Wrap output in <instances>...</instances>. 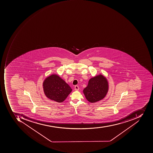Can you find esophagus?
<instances>
[{
  "mask_svg": "<svg viewBox=\"0 0 153 153\" xmlns=\"http://www.w3.org/2000/svg\"><path fill=\"white\" fill-rule=\"evenodd\" d=\"M79 87L78 85H75V88H74V90L75 91H79Z\"/></svg>",
  "mask_w": 153,
  "mask_h": 153,
  "instance_id": "obj_1",
  "label": "esophagus"
}]
</instances>
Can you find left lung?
<instances>
[{
    "mask_svg": "<svg viewBox=\"0 0 153 153\" xmlns=\"http://www.w3.org/2000/svg\"><path fill=\"white\" fill-rule=\"evenodd\" d=\"M108 91V83L102 74L96 75L89 79L83 93L89 102L94 103L103 99Z\"/></svg>",
    "mask_w": 153,
    "mask_h": 153,
    "instance_id": "1",
    "label": "left lung"
}]
</instances>
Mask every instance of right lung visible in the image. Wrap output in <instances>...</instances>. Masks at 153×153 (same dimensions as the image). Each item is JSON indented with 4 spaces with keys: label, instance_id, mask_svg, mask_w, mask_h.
Instances as JSON below:
<instances>
[{
    "label": "right lung",
    "instance_id": "1",
    "mask_svg": "<svg viewBox=\"0 0 153 153\" xmlns=\"http://www.w3.org/2000/svg\"><path fill=\"white\" fill-rule=\"evenodd\" d=\"M43 88L47 98L59 103L63 102L72 91L65 81L55 74L45 78Z\"/></svg>",
    "mask_w": 153,
    "mask_h": 153
}]
</instances>
